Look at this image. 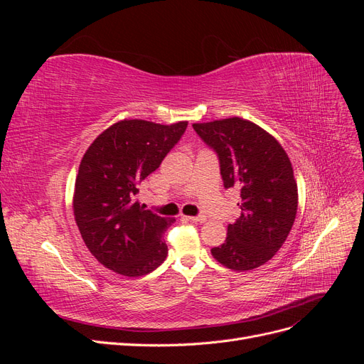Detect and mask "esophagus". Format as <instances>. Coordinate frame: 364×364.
I'll use <instances>...</instances> for the list:
<instances>
[{
	"label": "esophagus",
	"mask_w": 364,
	"mask_h": 364,
	"mask_svg": "<svg viewBox=\"0 0 364 364\" xmlns=\"http://www.w3.org/2000/svg\"><path fill=\"white\" fill-rule=\"evenodd\" d=\"M188 220L193 223H205L206 217L205 215H197V217H188Z\"/></svg>",
	"instance_id": "1"
}]
</instances>
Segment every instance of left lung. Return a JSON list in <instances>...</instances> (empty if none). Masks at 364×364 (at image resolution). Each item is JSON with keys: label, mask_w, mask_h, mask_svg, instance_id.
<instances>
[{"label": "left lung", "mask_w": 364, "mask_h": 364, "mask_svg": "<svg viewBox=\"0 0 364 364\" xmlns=\"http://www.w3.org/2000/svg\"><path fill=\"white\" fill-rule=\"evenodd\" d=\"M220 159L225 188L238 186L241 215L226 241L211 249L222 266L246 272L274 257L297 213V183L278 139L249 119L230 117L193 124Z\"/></svg>", "instance_id": "1"}]
</instances>
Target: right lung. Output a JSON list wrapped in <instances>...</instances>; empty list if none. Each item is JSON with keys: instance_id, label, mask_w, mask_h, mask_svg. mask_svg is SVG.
<instances>
[{"instance_id": "1", "label": "right lung", "mask_w": 364, "mask_h": 364, "mask_svg": "<svg viewBox=\"0 0 364 364\" xmlns=\"http://www.w3.org/2000/svg\"><path fill=\"white\" fill-rule=\"evenodd\" d=\"M186 126L188 121L121 119L85 151L74 185V218L87 250L106 269L138 278L167 258L162 234L174 218L149 211L135 202V194Z\"/></svg>"}]
</instances>
